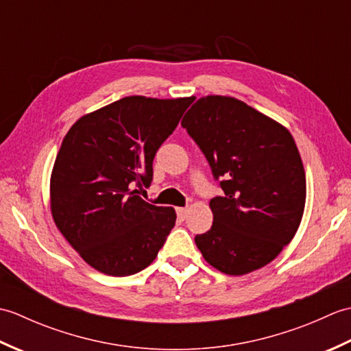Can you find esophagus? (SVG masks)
<instances>
[{
    "mask_svg": "<svg viewBox=\"0 0 351 351\" xmlns=\"http://www.w3.org/2000/svg\"><path fill=\"white\" fill-rule=\"evenodd\" d=\"M176 214H178V217H180L181 220H185V219H187L189 210H187V208H176Z\"/></svg>",
    "mask_w": 351,
    "mask_h": 351,
    "instance_id": "34e87169",
    "label": "esophagus"
}]
</instances>
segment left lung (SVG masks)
<instances>
[{
  "label": "left lung",
  "mask_w": 351,
  "mask_h": 351,
  "mask_svg": "<svg viewBox=\"0 0 351 351\" xmlns=\"http://www.w3.org/2000/svg\"><path fill=\"white\" fill-rule=\"evenodd\" d=\"M181 125L202 149L225 196L211 229L196 235L208 264L229 276L263 268L293 240L306 202V175L285 126L232 96L208 95Z\"/></svg>",
  "instance_id": "obj_1"
}]
</instances>
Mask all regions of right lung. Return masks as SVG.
<instances>
[{
    "instance_id": "right-lung-1",
    "label": "right lung",
    "mask_w": 351,
    "mask_h": 351,
    "mask_svg": "<svg viewBox=\"0 0 351 351\" xmlns=\"http://www.w3.org/2000/svg\"><path fill=\"white\" fill-rule=\"evenodd\" d=\"M190 104L125 96L81 116L64 136L51 171L52 220L95 270L131 276L158 255L176 213L132 187L151 184L154 156Z\"/></svg>"
}]
</instances>
